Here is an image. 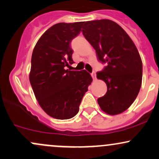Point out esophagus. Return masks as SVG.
<instances>
[{
    "label": "esophagus",
    "mask_w": 159,
    "mask_h": 159,
    "mask_svg": "<svg viewBox=\"0 0 159 159\" xmlns=\"http://www.w3.org/2000/svg\"><path fill=\"white\" fill-rule=\"evenodd\" d=\"M91 76H92V78L94 80H96V73L95 72H93L92 74H91Z\"/></svg>",
    "instance_id": "esophagus-1"
}]
</instances>
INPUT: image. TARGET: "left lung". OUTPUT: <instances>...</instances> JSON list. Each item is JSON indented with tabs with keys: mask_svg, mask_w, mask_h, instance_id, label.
<instances>
[{
	"mask_svg": "<svg viewBox=\"0 0 159 159\" xmlns=\"http://www.w3.org/2000/svg\"><path fill=\"white\" fill-rule=\"evenodd\" d=\"M83 34L96 50L98 60L106 63L97 78L107 92L98 102L109 115L123 113L133 103L142 83V61L134 42L116 22L109 19L84 22Z\"/></svg>",
	"mask_w": 159,
	"mask_h": 159,
	"instance_id": "8db88e82",
	"label": "left lung"
}]
</instances>
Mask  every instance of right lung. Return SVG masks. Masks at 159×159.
Returning a JSON list of instances; mask_svg holds the SVG:
<instances>
[{
  "label": "right lung",
  "instance_id": "right-lung-1",
  "mask_svg": "<svg viewBox=\"0 0 159 159\" xmlns=\"http://www.w3.org/2000/svg\"><path fill=\"white\" fill-rule=\"evenodd\" d=\"M83 22L58 23L43 33L33 49L29 79L39 106L50 117L72 118L92 77L85 70L65 69L73 64L70 43Z\"/></svg>",
  "mask_w": 159,
  "mask_h": 159
}]
</instances>
